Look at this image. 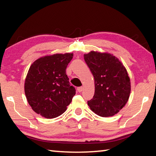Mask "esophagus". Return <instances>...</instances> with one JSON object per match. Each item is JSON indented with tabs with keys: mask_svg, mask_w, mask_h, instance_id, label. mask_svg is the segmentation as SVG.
I'll return each mask as SVG.
<instances>
[{
	"mask_svg": "<svg viewBox=\"0 0 156 156\" xmlns=\"http://www.w3.org/2000/svg\"><path fill=\"white\" fill-rule=\"evenodd\" d=\"M77 90H78V92H80H80L83 91V87H78V88H77Z\"/></svg>",
	"mask_w": 156,
	"mask_h": 156,
	"instance_id": "34e87169",
	"label": "esophagus"
}]
</instances>
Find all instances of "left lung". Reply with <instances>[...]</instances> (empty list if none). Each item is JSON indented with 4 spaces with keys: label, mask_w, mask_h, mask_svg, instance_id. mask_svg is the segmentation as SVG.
I'll use <instances>...</instances> for the list:
<instances>
[{
    "label": "left lung",
    "mask_w": 156,
    "mask_h": 156,
    "mask_svg": "<svg viewBox=\"0 0 156 156\" xmlns=\"http://www.w3.org/2000/svg\"><path fill=\"white\" fill-rule=\"evenodd\" d=\"M95 82L91 110L102 117L114 115L125 107L131 92V83L122 63L108 53L91 51L84 55Z\"/></svg>",
    "instance_id": "1"
}]
</instances>
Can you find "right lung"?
Wrapping results in <instances>:
<instances>
[{
	"label": "right lung",
	"instance_id": "obj_1",
	"mask_svg": "<svg viewBox=\"0 0 156 156\" xmlns=\"http://www.w3.org/2000/svg\"><path fill=\"white\" fill-rule=\"evenodd\" d=\"M71 53L37 59L30 66L25 82V93L34 112L46 118L62 114L76 94L66 74L73 58Z\"/></svg>",
	"mask_w": 156,
	"mask_h": 156
}]
</instances>
